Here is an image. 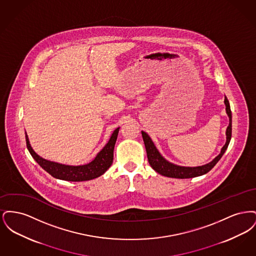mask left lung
<instances>
[{
    "label": "left lung",
    "instance_id": "8db88e82",
    "mask_svg": "<svg viewBox=\"0 0 256 256\" xmlns=\"http://www.w3.org/2000/svg\"><path fill=\"white\" fill-rule=\"evenodd\" d=\"M224 104H226V113L230 118V124L226 128V142L224 146L222 148L220 154L217 158H215L206 165L198 166V167H182V166L172 164L166 159L162 158V156L159 154L158 148L154 146V144L152 141V139L150 138V136L146 132H142L144 144L146 146V156H148V160L150 167L160 174H162L164 176H168V178H191L202 176L211 170L218 163V161L224 154L226 150L228 148V144L230 142V139H232V110H230L228 100L226 98V97L224 98Z\"/></svg>",
    "mask_w": 256,
    "mask_h": 256
}]
</instances>
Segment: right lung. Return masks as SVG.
Returning <instances> with one entry per match:
<instances>
[{
  "instance_id": "add662e5",
  "label": "right lung",
  "mask_w": 256,
  "mask_h": 256,
  "mask_svg": "<svg viewBox=\"0 0 256 256\" xmlns=\"http://www.w3.org/2000/svg\"><path fill=\"white\" fill-rule=\"evenodd\" d=\"M119 128H116L110 137L108 143L104 146V148L98 152L97 156L93 161L86 165L82 166H68L62 165L56 162L48 161L46 159L40 158L34 152L30 146L28 135L26 134V148L30 152L32 156L34 158L37 163L49 172L50 174L56 178L67 180V182H86L98 178L104 172H106L113 162V150L117 140Z\"/></svg>"
}]
</instances>
